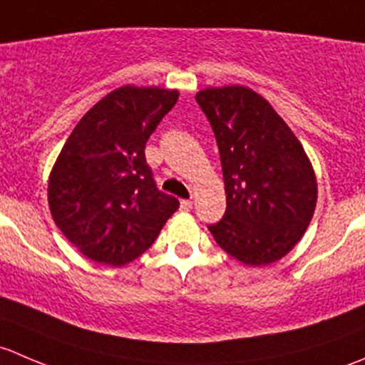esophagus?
Returning a JSON list of instances; mask_svg holds the SVG:
<instances>
[{
    "mask_svg": "<svg viewBox=\"0 0 365 365\" xmlns=\"http://www.w3.org/2000/svg\"><path fill=\"white\" fill-rule=\"evenodd\" d=\"M180 208H182L183 212H190V210H192V201L182 200V201H180Z\"/></svg>",
    "mask_w": 365,
    "mask_h": 365,
    "instance_id": "esophagus-1",
    "label": "esophagus"
}]
</instances>
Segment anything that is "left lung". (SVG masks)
<instances>
[{
    "label": "left lung",
    "mask_w": 365,
    "mask_h": 365,
    "mask_svg": "<svg viewBox=\"0 0 365 365\" xmlns=\"http://www.w3.org/2000/svg\"><path fill=\"white\" fill-rule=\"evenodd\" d=\"M196 102L215 134L226 189V212L210 233L251 267L281 259L305 233L318 200L300 141L249 88H208Z\"/></svg>",
    "instance_id": "8db88e82"
}]
</instances>
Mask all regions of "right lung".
<instances>
[{"instance_id":"obj_1","label":"right lung","mask_w":365,"mask_h":365,"mask_svg":"<svg viewBox=\"0 0 365 365\" xmlns=\"http://www.w3.org/2000/svg\"><path fill=\"white\" fill-rule=\"evenodd\" d=\"M176 101L175 90L118 88L68 135L51 173L49 206L61 233L90 259L113 267L135 259L178 210L145 157Z\"/></svg>"}]
</instances>
